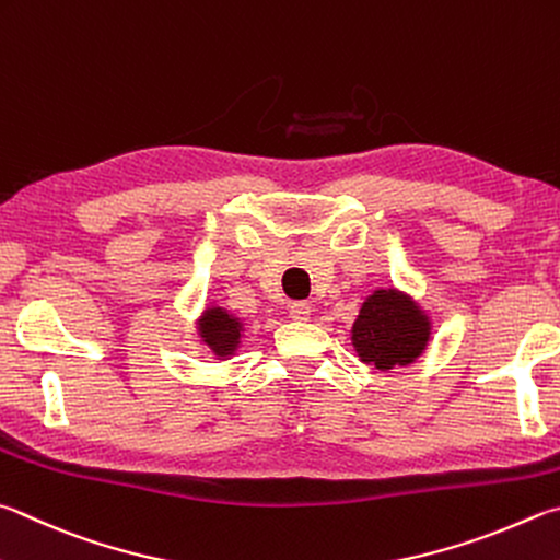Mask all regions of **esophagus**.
<instances>
[{"instance_id": "1", "label": "esophagus", "mask_w": 560, "mask_h": 560, "mask_svg": "<svg viewBox=\"0 0 560 560\" xmlns=\"http://www.w3.org/2000/svg\"><path fill=\"white\" fill-rule=\"evenodd\" d=\"M311 303H306V301H291L289 303V315L293 320H308V315H311Z\"/></svg>"}]
</instances>
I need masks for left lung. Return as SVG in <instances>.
<instances>
[{
  "instance_id": "left-lung-1",
  "label": "left lung",
  "mask_w": 560,
  "mask_h": 560,
  "mask_svg": "<svg viewBox=\"0 0 560 560\" xmlns=\"http://www.w3.org/2000/svg\"><path fill=\"white\" fill-rule=\"evenodd\" d=\"M429 340V320L396 291H374L352 325V345L377 370L413 362Z\"/></svg>"
}]
</instances>
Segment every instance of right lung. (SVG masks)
Masks as SVG:
<instances>
[{"instance_id": "1", "label": "right lung", "mask_w": 560, "mask_h": 560, "mask_svg": "<svg viewBox=\"0 0 560 560\" xmlns=\"http://www.w3.org/2000/svg\"><path fill=\"white\" fill-rule=\"evenodd\" d=\"M202 338L218 354H228L237 348L242 325L237 318H230V313L222 308H210L200 323Z\"/></svg>"}]
</instances>
